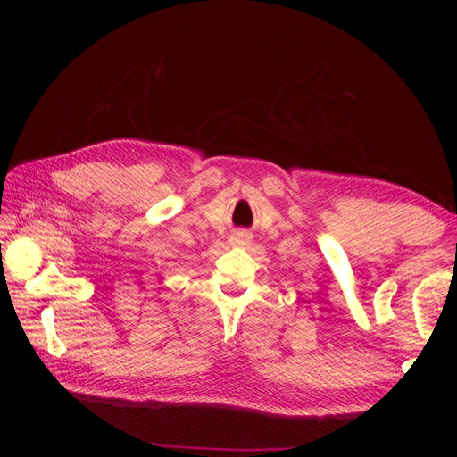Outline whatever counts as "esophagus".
Segmentation results:
<instances>
[{"mask_svg": "<svg viewBox=\"0 0 457 457\" xmlns=\"http://www.w3.org/2000/svg\"><path fill=\"white\" fill-rule=\"evenodd\" d=\"M230 242H232V245H247L252 242V237L247 232H234Z\"/></svg>", "mask_w": 457, "mask_h": 457, "instance_id": "1", "label": "esophagus"}]
</instances>
